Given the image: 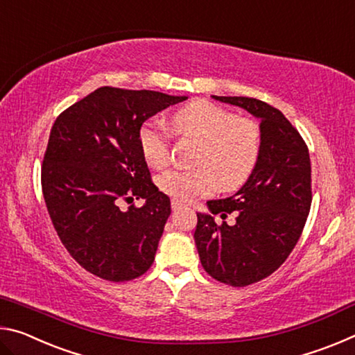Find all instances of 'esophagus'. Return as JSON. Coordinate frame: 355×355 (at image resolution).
<instances>
[{
  "label": "esophagus",
  "mask_w": 355,
  "mask_h": 355,
  "mask_svg": "<svg viewBox=\"0 0 355 355\" xmlns=\"http://www.w3.org/2000/svg\"><path fill=\"white\" fill-rule=\"evenodd\" d=\"M184 205L180 200H177V199H172V209L173 211H177V209H180V208H183Z\"/></svg>",
  "instance_id": "1"
}]
</instances>
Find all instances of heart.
<instances>
[{
	"instance_id": "1",
	"label": "heart",
	"mask_w": 355,
	"mask_h": 355,
	"mask_svg": "<svg viewBox=\"0 0 355 355\" xmlns=\"http://www.w3.org/2000/svg\"><path fill=\"white\" fill-rule=\"evenodd\" d=\"M172 127L180 136L200 144L196 169H171L158 177L159 189L182 202L207 196L216 188L236 189L255 171L261 155V130L255 120L238 117L207 100H196L172 116ZM144 159L161 169L169 163V136L150 120L139 131Z\"/></svg>"
}]
</instances>
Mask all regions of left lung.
<instances>
[{
  "instance_id": "left-lung-1",
  "label": "left lung",
  "mask_w": 355,
  "mask_h": 355,
  "mask_svg": "<svg viewBox=\"0 0 355 355\" xmlns=\"http://www.w3.org/2000/svg\"><path fill=\"white\" fill-rule=\"evenodd\" d=\"M260 120L261 155L252 175L235 194L208 200L209 213H197L194 241L202 266L213 279L245 286L271 275L296 245L311 205L309 148L284 114L261 100L218 97ZM237 213L235 226H218Z\"/></svg>"
}]
</instances>
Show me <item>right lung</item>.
Returning <instances> with one entry per match:
<instances>
[{
  "label": "right lung",
  "mask_w": 355,
  "mask_h": 355,
  "mask_svg": "<svg viewBox=\"0 0 355 355\" xmlns=\"http://www.w3.org/2000/svg\"><path fill=\"white\" fill-rule=\"evenodd\" d=\"M186 95L100 87L53 125L42 166L48 213L65 249L100 279L127 282L152 266L171 199L150 180L142 123ZM146 200L119 209L122 200Z\"/></svg>",
  "instance_id": "obj_1"
}]
</instances>
